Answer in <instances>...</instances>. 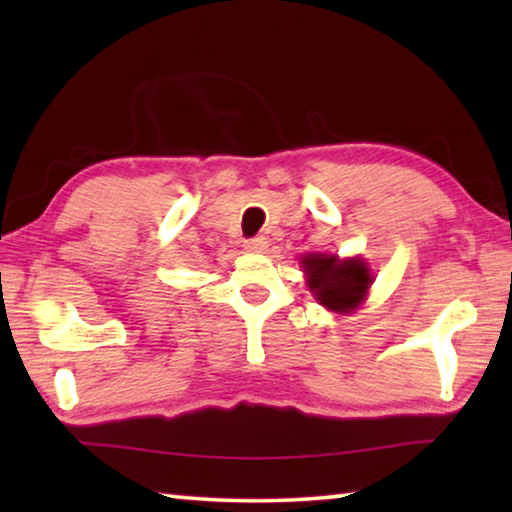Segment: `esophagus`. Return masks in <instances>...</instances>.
Returning <instances> with one entry per match:
<instances>
[{
	"label": "esophagus",
	"mask_w": 512,
	"mask_h": 512,
	"mask_svg": "<svg viewBox=\"0 0 512 512\" xmlns=\"http://www.w3.org/2000/svg\"><path fill=\"white\" fill-rule=\"evenodd\" d=\"M244 248L248 250V253H264V250L268 248V241H266V237L246 239V241H244Z\"/></svg>",
	"instance_id": "esophagus-1"
}]
</instances>
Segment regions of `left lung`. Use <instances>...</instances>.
Listing matches in <instances>:
<instances>
[{"label": "left lung", "instance_id": "obj_1", "mask_svg": "<svg viewBox=\"0 0 512 512\" xmlns=\"http://www.w3.org/2000/svg\"><path fill=\"white\" fill-rule=\"evenodd\" d=\"M300 264L309 291L334 314H352L366 300L372 273L361 257L339 259L336 255L309 253Z\"/></svg>", "mask_w": 512, "mask_h": 512}]
</instances>
